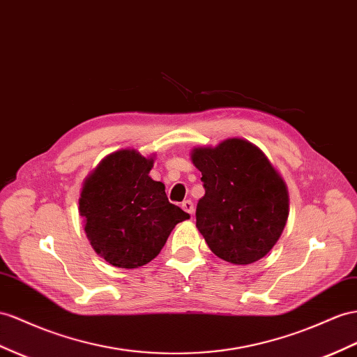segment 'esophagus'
I'll use <instances>...</instances> for the list:
<instances>
[{
    "label": "esophagus",
    "instance_id": "obj_1",
    "mask_svg": "<svg viewBox=\"0 0 357 357\" xmlns=\"http://www.w3.org/2000/svg\"><path fill=\"white\" fill-rule=\"evenodd\" d=\"M182 209H184L185 213H188L190 215H193V213H195V205H193V202H191V200H184V202H182Z\"/></svg>",
    "mask_w": 357,
    "mask_h": 357
}]
</instances>
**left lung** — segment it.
<instances>
[{
  "instance_id": "1",
  "label": "left lung",
  "mask_w": 357,
  "mask_h": 357,
  "mask_svg": "<svg viewBox=\"0 0 357 357\" xmlns=\"http://www.w3.org/2000/svg\"><path fill=\"white\" fill-rule=\"evenodd\" d=\"M191 161L202 172L205 196L196 208V227L208 248L235 266L266 257L289 214L287 184L266 153L234 137L197 146Z\"/></svg>"
}]
</instances>
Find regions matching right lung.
Listing matches in <instances>:
<instances>
[{
  "instance_id": "add662e5",
  "label": "right lung",
  "mask_w": 357,
  "mask_h": 357,
  "mask_svg": "<svg viewBox=\"0 0 357 357\" xmlns=\"http://www.w3.org/2000/svg\"><path fill=\"white\" fill-rule=\"evenodd\" d=\"M149 157L135 149L108 153L84 179L79 215L91 248L119 268H139L151 262L170 232L190 215L169 202L166 187L153 181Z\"/></svg>"
}]
</instances>
